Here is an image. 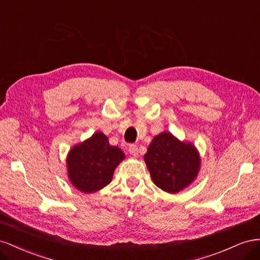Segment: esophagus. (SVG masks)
I'll list each match as a JSON object with an SVG mask.
<instances>
[{"label": "esophagus", "instance_id": "1", "mask_svg": "<svg viewBox=\"0 0 260 260\" xmlns=\"http://www.w3.org/2000/svg\"><path fill=\"white\" fill-rule=\"evenodd\" d=\"M128 152L132 155H134V157H137V155H138V147L136 145H129Z\"/></svg>", "mask_w": 260, "mask_h": 260}]
</instances>
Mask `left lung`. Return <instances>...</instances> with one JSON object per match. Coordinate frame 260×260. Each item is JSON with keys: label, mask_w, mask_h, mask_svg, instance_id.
Listing matches in <instances>:
<instances>
[{"label": "left lung", "mask_w": 260, "mask_h": 260, "mask_svg": "<svg viewBox=\"0 0 260 260\" xmlns=\"http://www.w3.org/2000/svg\"><path fill=\"white\" fill-rule=\"evenodd\" d=\"M152 182L170 194L185 189L198 176L202 159L195 145L180 140L172 133L154 136L144 155Z\"/></svg>", "instance_id": "left-lung-1"}]
</instances>
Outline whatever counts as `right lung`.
Listing matches in <instances>:
<instances>
[{
  "label": "right lung",
  "mask_w": 260,
  "mask_h": 260,
  "mask_svg": "<svg viewBox=\"0 0 260 260\" xmlns=\"http://www.w3.org/2000/svg\"><path fill=\"white\" fill-rule=\"evenodd\" d=\"M124 159L120 148L110 145L102 132H95L70 149L66 157L69 180L81 192H95L110 184L114 170Z\"/></svg>",
  "instance_id": "obj_1"
}]
</instances>
